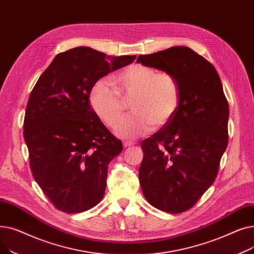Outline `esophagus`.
<instances>
[{"label":"esophagus","mask_w":254,"mask_h":254,"mask_svg":"<svg viewBox=\"0 0 254 254\" xmlns=\"http://www.w3.org/2000/svg\"><path fill=\"white\" fill-rule=\"evenodd\" d=\"M136 143H134V142H130V141H126V142H124V146H125V148H127V147H130V146H134Z\"/></svg>","instance_id":"34e87169"}]
</instances>
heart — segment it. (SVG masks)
I'll return each instance as SVG.
<instances>
[{
    "label": "heart",
    "instance_id": "b5f03b06",
    "mask_svg": "<svg viewBox=\"0 0 254 254\" xmlns=\"http://www.w3.org/2000/svg\"><path fill=\"white\" fill-rule=\"evenodd\" d=\"M115 88L99 80L90 92L92 110L109 127L118 124L123 111L122 97H133V113L116 127L115 134L131 140L165 126L180 105V88L176 78L167 72H156L144 64H131L113 77Z\"/></svg>",
    "mask_w": 254,
    "mask_h": 254
}]
</instances>
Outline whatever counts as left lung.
I'll list each match as a JSON object with an SVG mask.
<instances>
[{"mask_svg":"<svg viewBox=\"0 0 254 254\" xmlns=\"http://www.w3.org/2000/svg\"><path fill=\"white\" fill-rule=\"evenodd\" d=\"M137 63L172 74L179 84L178 110L142 142L139 181L149 204L180 213L191 208L217 176L229 141V103L214 65L190 47L139 56Z\"/></svg>","mask_w":254,"mask_h":254,"instance_id":"8db88e82","label":"left lung"}]
</instances>
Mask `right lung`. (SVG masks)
Here are the masks:
<instances>
[{
  "mask_svg": "<svg viewBox=\"0 0 254 254\" xmlns=\"http://www.w3.org/2000/svg\"><path fill=\"white\" fill-rule=\"evenodd\" d=\"M136 58L76 47L59 53L31 92L23 124L31 170L63 212L86 211L104 196L108 165L123 143L92 110L89 96L99 79Z\"/></svg>",
  "mask_w": 254,
  "mask_h": 254,
  "instance_id": "obj_1",
  "label": "right lung"
}]
</instances>
